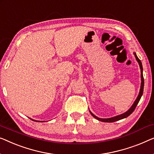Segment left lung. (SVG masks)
<instances>
[{
	"instance_id": "1",
	"label": "left lung",
	"mask_w": 154,
	"mask_h": 154,
	"mask_svg": "<svg viewBox=\"0 0 154 154\" xmlns=\"http://www.w3.org/2000/svg\"><path fill=\"white\" fill-rule=\"evenodd\" d=\"M134 53V55L135 57V59H136V60L137 61L138 64H139L140 65V70H141V86H140V92H139V94H138L136 100H135L134 103L132 105V106L131 107V108L129 109L128 111H126V112L123 113V114L122 115H117V116H115V117H111V118H107V119H103V118H99L97 117V116L94 115L93 114V113L90 111V114L92 115L94 117L96 118V119L99 120V121H101V122H117L118 120H120V119H124V118H126L127 117H128L129 115H130L131 113H132L134 110L136 108L137 105L139 103L140 99H141L142 96V94H143V90H144V78H143V73H142V72H143V68H142V62L140 61V60L138 58L136 53Z\"/></svg>"
}]
</instances>
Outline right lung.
<instances>
[{
    "label": "right lung",
    "mask_w": 154,
    "mask_h": 154,
    "mask_svg": "<svg viewBox=\"0 0 154 154\" xmlns=\"http://www.w3.org/2000/svg\"><path fill=\"white\" fill-rule=\"evenodd\" d=\"M32 121H34V122H37V121H36V120H34V119H32Z\"/></svg>",
    "instance_id": "right-lung-1"
}]
</instances>
